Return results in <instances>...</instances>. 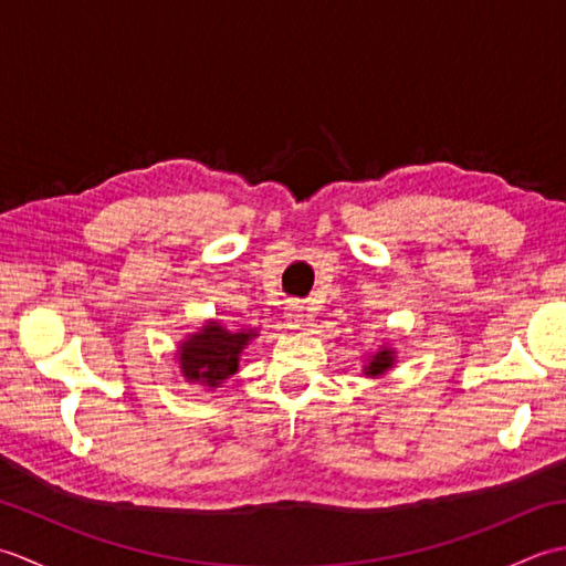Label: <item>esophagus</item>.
Segmentation results:
<instances>
[{
    "instance_id": "1",
    "label": "esophagus",
    "mask_w": 566,
    "mask_h": 566,
    "mask_svg": "<svg viewBox=\"0 0 566 566\" xmlns=\"http://www.w3.org/2000/svg\"><path fill=\"white\" fill-rule=\"evenodd\" d=\"M304 306H296V304H292L290 308H286V314H284V318H286V326L290 328H302V323H304Z\"/></svg>"
}]
</instances>
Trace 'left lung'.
I'll return each instance as SVG.
<instances>
[{
	"label": "left lung",
	"mask_w": 566,
	"mask_h": 566,
	"mask_svg": "<svg viewBox=\"0 0 566 566\" xmlns=\"http://www.w3.org/2000/svg\"><path fill=\"white\" fill-rule=\"evenodd\" d=\"M394 363H396L394 350H391V347L384 345V347H379V353H375V355H371V359H367L363 375H367V377H381V375H387V371L394 367Z\"/></svg>",
	"instance_id": "obj_1"
}]
</instances>
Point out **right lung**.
Returning a JSON list of instances; mask_svg holds the SVG:
<instances>
[{
  "label": "right lung",
  "instance_id": "1",
  "mask_svg": "<svg viewBox=\"0 0 566 566\" xmlns=\"http://www.w3.org/2000/svg\"><path fill=\"white\" fill-rule=\"evenodd\" d=\"M255 335L258 331L252 328L231 333L219 321H207V326L179 343V371L187 381L216 389L223 379L235 375L240 353Z\"/></svg>",
  "mask_w": 566,
  "mask_h": 566
}]
</instances>
